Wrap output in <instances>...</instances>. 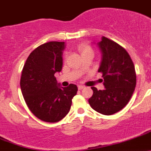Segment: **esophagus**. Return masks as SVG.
<instances>
[{"mask_svg": "<svg viewBox=\"0 0 151 151\" xmlns=\"http://www.w3.org/2000/svg\"><path fill=\"white\" fill-rule=\"evenodd\" d=\"M83 88H84V86H83V85H78V89L79 90H81Z\"/></svg>", "mask_w": 151, "mask_h": 151, "instance_id": "34e87169", "label": "esophagus"}]
</instances>
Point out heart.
Returning <instances> with one entry per match:
<instances>
[{
    "label": "heart",
    "mask_w": 151,
    "mask_h": 151,
    "mask_svg": "<svg viewBox=\"0 0 151 151\" xmlns=\"http://www.w3.org/2000/svg\"><path fill=\"white\" fill-rule=\"evenodd\" d=\"M77 47L78 50H79V52H80L82 56L88 54L93 55V49H92V47L88 43H81V44H79L78 45Z\"/></svg>",
    "instance_id": "heart-1"
}]
</instances>
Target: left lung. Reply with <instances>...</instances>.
Returning a JSON list of instances; mask_svg holds the SVG:
<instances>
[{
  "instance_id": "1",
  "label": "left lung",
  "mask_w": 151,
  "mask_h": 151,
  "mask_svg": "<svg viewBox=\"0 0 151 151\" xmlns=\"http://www.w3.org/2000/svg\"><path fill=\"white\" fill-rule=\"evenodd\" d=\"M98 45L102 53L98 72L102 73L106 89L91 87L93 95L89 104L98 112L111 115L123 109L134 93L137 83L135 68L126 49L117 42L103 37Z\"/></svg>"
}]
</instances>
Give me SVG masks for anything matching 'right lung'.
Returning a JSON list of instances; mask_svg holds the SVG:
<instances>
[{
  "label": "right lung",
  "mask_w": 151,
  "mask_h": 151,
  "mask_svg": "<svg viewBox=\"0 0 151 151\" xmlns=\"http://www.w3.org/2000/svg\"><path fill=\"white\" fill-rule=\"evenodd\" d=\"M65 42H49L34 49L28 56L20 78V88L30 111L37 118L56 123L70 109L78 91L70 83L62 87L54 74L62 69Z\"/></svg>",
  "instance_id": "obj_1"
}]
</instances>
